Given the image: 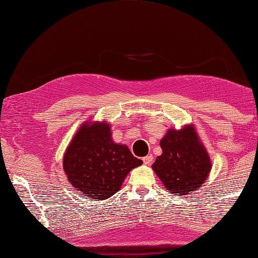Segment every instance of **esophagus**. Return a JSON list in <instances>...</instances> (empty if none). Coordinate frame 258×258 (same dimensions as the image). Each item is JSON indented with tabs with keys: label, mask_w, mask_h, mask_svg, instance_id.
Returning a JSON list of instances; mask_svg holds the SVG:
<instances>
[{
	"label": "esophagus",
	"mask_w": 258,
	"mask_h": 258,
	"mask_svg": "<svg viewBox=\"0 0 258 258\" xmlns=\"http://www.w3.org/2000/svg\"><path fill=\"white\" fill-rule=\"evenodd\" d=\"M143 162H144V164H146V165L152 164V162H153V156H152V155L145 156V158H143Z\"/></svg>",
	"instance_id": "34e87169"
}]
</instances>
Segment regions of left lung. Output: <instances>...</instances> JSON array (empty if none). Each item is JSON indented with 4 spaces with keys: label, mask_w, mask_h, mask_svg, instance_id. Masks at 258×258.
Instances as JSON below:
<instances>
[{
    "label": "left lung",
    "mask_w": 258,
    "mask_h": 258,
    "mask_svg": "<svg viewBox=\"0 0 258 258\" xmlns=\"http://www.w3.org/2000/svg\"><path fill=\"white\" fill-rule=\"evenodd\" d=\"M162 154L152 169L171 194L186 196L206 182L211 171V160L192 124L182 128H169L160 141Z\"/></svg>",
    "instance_id": "obj_1"
}]
</instances>
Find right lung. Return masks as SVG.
Returning <instances> with one entry per match:
<instances>
[{
  "mask_svg": "<svg viewBox=\"0 0 258 258\" xmlns=\"http://www.w3.org/2000/svg\"><path fill=\"white\" fill-rule=\"evenodd\" d=\"M142 163L127 146L114 142L110 124L105 120L80 126L62 159L68 182L82 197L98 201L117 192L127 174Z\"/></svg>",
  "mask_w": 258,
  "mask_h": 258,
  "instance_id": "1",
  "label": "right lung"
}]
</instances>
